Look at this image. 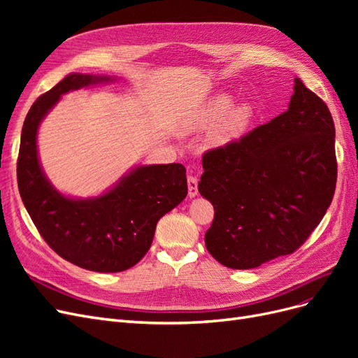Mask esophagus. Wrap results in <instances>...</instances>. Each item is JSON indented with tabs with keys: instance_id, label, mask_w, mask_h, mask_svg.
<instances>
[{
	"instance_id": "1",
	"label": "esophagus",
	"mask_w": 358,
	"mask_h": 358,
	"mask_svg": "<svg viewBox=\"0 0 358 358\" xmlns=\"http://www.w3.org/2000/svg\"><path fill=\"white\" fill-rule=\"evenodd\" d=\"M187 180H188V196L189 197H196L197 194H199V178L189 175L187 178Z\"/></svg>"
}]
</instances>
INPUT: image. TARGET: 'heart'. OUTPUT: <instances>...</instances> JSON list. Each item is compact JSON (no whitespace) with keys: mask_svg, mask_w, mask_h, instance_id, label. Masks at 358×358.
I'll use <instances>...</instances> for the list:
<instances>
[{"mask_svg":"<svg viewBox=\"0 0 358 358\" xmlns=\"http://www.w3.org/2000/svg\"><path fill=\"white\" fill-rule=\"evenodd\" d=\"M231 96L221 94L216 95L206 104L192 127L197 129L213 128L210 142L215 145L229 143L231 140L243 134L254 119V110L251 106L241 104L233 107Z\"/></svg>","mask_w":358,"mask_h":358,"instance_id":"obj_1","label":"heart"}]
</instances>
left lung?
<instances>
[{
    "instance_id": "left-lung-1",
    "label": "left lung",
    "mask_w": 358,
    "mask_h": 358,
    "mask_svg": "<svg viewBox=\"0 0 358 358\" xmlns=\"http://www.w3.org/2000/svg\"><path fill=\"white\" fill-rule=\"evenodd\" d=\"M199 191L215 209L204 243L230 268L292 254L317 229L338 178L327 104L294 79L288 110L203 155Z\"/></svg>"
}]
</instances>
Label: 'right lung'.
<instances>
[{
    "label": "right lung",
    "mask_w": 358,
    "mask_h": 358,
    "mask_svg": "<svg viewBox=\"0 0 358 358\" xmlns=\"http://www.w3.org/2000/svg\"><path fill=\"white\" fill-rule=\"evenodd\" d=\"M110 80L73 73L40 95L25 117L17 157L19 192L40 236L64 259L103 273L137 264L152 245L161 216L188 194L187 170L178 162L140 166L95 199H69L50 185L37 155L41 119L62 94Z\"/></svg>",
    "instance_id": "1"
}]
</instances>
